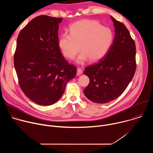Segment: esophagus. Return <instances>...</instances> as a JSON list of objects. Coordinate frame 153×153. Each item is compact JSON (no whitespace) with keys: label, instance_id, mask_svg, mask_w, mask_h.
I'll return each mask as SVG.
<instances>
[{"label":"esophagus","instance_id":"obj_1","mask_svg":"<svg viewBox=\"0 0 153 153\" xmlns=\"http://www.w3.org/2000/svg\"><path fill=\"white\" fill-rule=\"evenodd\" d=\"M82 74V70L80 68H77V73H76V75H77V76H79L81 75Z\"/></svg>","mask_w":153,"mask_h":153}]
</instances>
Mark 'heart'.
<instances>
[{
    "mask_svg": "<svg viewBox=\"0 0 153 153\" xmlns=\"http://www.w3.org/2000/svg\"><path fill=\"white\" fill-rule=\"evenodd\" d=\"M69 33L60 36L59 47L69 59H73L80 49L82 53L76 59L79 64L88 59L92 62L99 61L108 54L114 41L112 30L94 20L76 22L70 26Z\"/></svg>",
    "mask_w": 153,
    "mask_h": 153,
    "instance_id": "obj_1",
    "label": "heart"
}]
</instances>
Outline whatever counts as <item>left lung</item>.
I'll use <instances>...</instances> for the list:
<instances>
[{
  "label": "left lung",
  "instance_id": "obj_1",
  "mask_svg": "<svg viewBox=\"0 0 153 153\" xmlns=\"http://www.w3.org/2000/svg\"><path fill=\"white\" fill-rule=\"evenodd\" d=\"M111 19L115 36L110 51L83 72L90 79L84 94L97 103H108L119 97L131 81L136 68L134 41L123 24L112 16Z\"/></svg>",
  "mask_w": 153,
  "mask_h": 153
}]
</instances>
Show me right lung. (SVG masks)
<instances>
[{
    "label": "right lung",
    "instance_id": "add662e5",
    "mask_svg": "<svg viewBox=\"0 0 153 153\" xmlns=\"http://www.w3.org/2000/svg\"><path fill=\"white\" fill-rule=\"evenodd\" d=\"M62 18L39 16L22 29L17 39L14 65L22 90L33 102L48 106L57 102L67 83L76 74L58 45Z\"/></svg>",
    "mask_w": 153,
    "mask_h": 153
}]
</instances>
